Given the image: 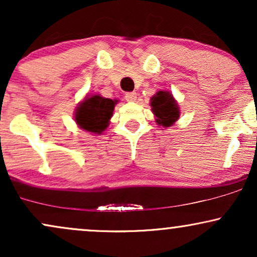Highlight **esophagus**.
Wrapping results in <instances>:
<instances>
[{
  "label": "esophagus",
  "mask_w": 257,
  "mask_h": 257,
  "mask_svg": "<svg viewBox=\"0 0 257 257\" xmlns=\"http://www.w3.org/2000/svg\"><path fill=\"white\" fill-rule=\"evenodd\" d=\"M136 98H138V93H136V92H128V93H125L126 102H135Z\"/></svg>",
  "instance_id": "1"
}]
</instances>
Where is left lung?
Listing matches in <instances>:
<instances>
[{"instance_id": "left-lung-1", "label": "left lung", "mask_w": 257, "mask_h": 257, "mask_svg": "<svg viewBox=\"0 0 257 257\" xmlns=\"http://www.w3.org/2000/svg\"><path fill=\"white\" fill-rule=\"evenodd\" d=\"M151 108L157 124L164 128L172 126L180 117L179 104L170 91H158L151 98Z\"/></svg>"}]
</instances>
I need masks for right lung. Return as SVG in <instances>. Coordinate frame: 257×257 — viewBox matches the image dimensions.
Returning <instances> with one entry per match:
<instances>
[{"mask_svg": "<svg viewBox=\"0 0 257 257\" xmlns=\"http://www.w3.org/2000/svg\"><path fill=\"white\" fill-rule=\"evenodd\" d=\"M117 99H110L100 95H86L74 111V121L83 131L100 135L109 126Z\"/></svg>", "mask_w": 257, "mask_h": 257, "instance_id": "obj_1", "label": "right lung"}]
</instances>
